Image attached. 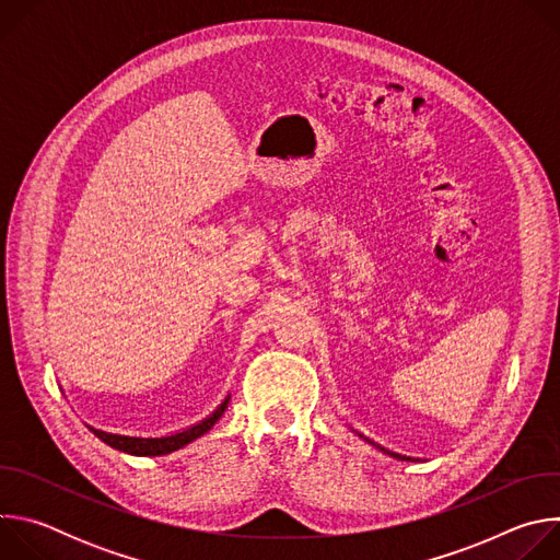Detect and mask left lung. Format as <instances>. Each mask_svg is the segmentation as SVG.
<instances>
[{
  "mask_svg": "<svg viewBox=\"0 0 560 560\" xmlns=\"http://www.w3.org/2000/svg\"><path fill=\"white\" fill-rule=\"evenodd\" d=\"M359 434V432H357ZM363 441H368V443H372L376 450H381L383 454H389V456H394V458H398V460H421V458H415V456H406V454H398V452H392V450H387V447H383V445H378V443H374V441H370L368 436H363V434H359Z\"/></svg>",
  "mask_w": 560,
  "mask_h": 560,
  "instance_id": "8db88e82",
  "label": "left lung"
}]
</instances>
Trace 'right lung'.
Here are the masks:
<instances>
[{
	"instance_id": "1",
	"label": "right lung",
	"mask_w": 560,
	"mask_h": 560,
	"mask_svg": "<svg viewBox=\"0 0 560 560\" xmlns=\"http://www.w3.org/2000/svg\"><path fill=\"white\" fill-rule=\"evenodd\" d=\"M230 404V394L223 398V404L210 415L206 417L203 421L182 430V432H175V434H168V436H126V434H113V432H104V430H97L93 425L91 432L102 439L106 445L119 450V452H126V454H132V456H164V454H171L175 450H182L184 445L192 443L195 439L203 436L206 432L212 430V425L221 419V415L225 412Z\"/></svg>"
}]
</instances>
